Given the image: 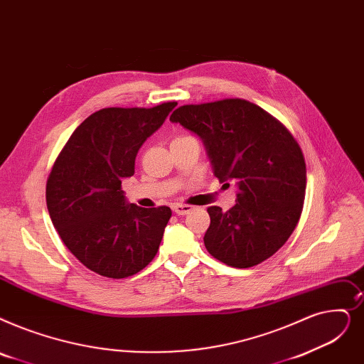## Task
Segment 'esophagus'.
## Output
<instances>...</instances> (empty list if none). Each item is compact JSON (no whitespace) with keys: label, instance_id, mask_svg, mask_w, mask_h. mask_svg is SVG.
<instances>
[{"label":"esophagus","instance_id":"esophagus-1","mask_svg":"<svg viewBox=\"0 0 364 364\" xmlns=\"http://www.w3.org/2000/svg\"><path fill=\"white\" fill-rule=\"evenodd\" d=\"M172 211L178 215H186L187 213L192 211V207H188V205H181V203H173Z\"/></svg>","mask_w":364,"mask_h":364}]
</instances>
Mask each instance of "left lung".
<instances>
[{
    "mask_svg": "<svg viewBox=\"0 0 364 364\" xmlns=\"http://www.w3.org/2000/svg\"><path fill=\"white\" fill-rule=\"evenodd\" d=\"M203 143L220 183L235 181L236 203L210 207L203 244L217 260L251 267L286 244L302 214L306 166L284 126L244 100L183 105L169 117Z\"/></svg>",
    "mask_w": 364,
    "mask_h": 364,
    "instance_id": "obj_1",
    "label": "left lung"
}]
</instances>
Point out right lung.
I'll return each mask as SVG.
<instances>
[{
  "instance_id": "obj_1",
  "label": "right lung",
  "mask_w": 364,
  "mask_h": 364,
  "mask_svg": "<svg viewBox=\"0 0 364 364\" xmlns=\"http://www.w3.org/2000/svg\"><path fill=\"white\" fill-rule=\"evenodd\" d=\"M176 105L100 109L59 153L47 180V210L60 240L87 269L126 278L159 250L171 208L129 203L122 180L134 176L138 150Z\"/></svg>"
}]
</instances>
